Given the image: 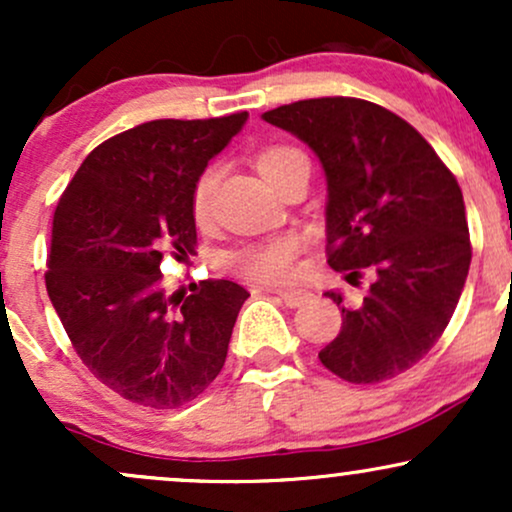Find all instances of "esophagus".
Masks as SVG:
<instances>
[{
    "instance_id": "esophagus-1",
    "label": "esophagus",
    "mask_w": 512,
    "mask_h": 512,
    "mask_svg": "<svg viewBox=\"0 0 512 512\" xmlns=\"http://www.w3.org/2000/svg\"><path fill=\"white\" fill-rule=\"evenodd\" d=\"M274 293L289 305V308H301L303 303L310 301V293L301 289H274Z\"/></svg>"
}]
</instances>
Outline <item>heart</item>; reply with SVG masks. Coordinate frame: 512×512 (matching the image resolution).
<instances>
[{
  "mask_svg": "<svg viewBox=\"0 0 512 512\" xmlns=\"http://www.w3.org/2000/svg\"><path fill=\"white\" fill-rule=\"evenodd\" d=\"M303 154L296 146L289 144H269L257 151L255 166L262 173V178L272 185V182L291 166L296 158ZM219 187V166L209 163L197 173L195 182L190 190V207L192 216L197 223H209L211 211H214V195ZM301 238L291 236H276L260 240V243H250L245 248L228 255V267L233 269L243 279L257 281V284H276V281H289L298 272V255H301Z\"/></svg>",
  "mask_w": 512,
  "mask_h": 512,
  "instance_id": "obj_1",
  "label": "heart"
}]
</instances>
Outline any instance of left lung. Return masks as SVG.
Returning <instances> with one entry per match:
<instances>
[{
    "label": "left lung",
    "mask_w": 512,
    "mask_h": 512,
    "mask_svg": "<svg viewBox=\"0 0 512 512\" xmlns=\"http://www.w3.org/2000/svg\"><path fill=\"white\" fill-rule=\"evenodd\" d=\"M296 134L327 175V264L373 284L342 330L320 351L354 385L397 378L419 363L460 301L472 243L462 190L433 146L378 103L308 98L262 115ZM342 305V293L327 291Z\"/></svg>",
    "instance_id": "obj_1"
}]
</instances>
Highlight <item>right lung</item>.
<instances>
[{"label": "right lung", "instance_id": "add662e5", "mask_svg": "<svg viewBox=\"0 0 512 512\" xmlns=\"http://www.w3.org/2000/svg\"><path fill=\"white\" fill-rule=\"evenodd\" d=\"M248 113L151 120L98 144L52 216L45 286L84 366L129 402L178 409L226 363L250 293L207 279L163 289L161 260L197 252L190 190Z\"/></svg>", "mask_w": 512, "mask_h": 512}]
</instances>
